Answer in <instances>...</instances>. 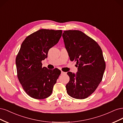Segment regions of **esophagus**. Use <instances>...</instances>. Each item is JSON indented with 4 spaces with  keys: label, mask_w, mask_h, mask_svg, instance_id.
I'll return each mask as SVG.
<instances>
[{
    "label": "esophagus",
    "mask_w": 123,
    "mask_h": 123,
    "mask_svg": "<svg viewBox=\"0 0 123 123\" xmlns=\"http://www.w3.org/2000/svg\"><path fill=\"white\" fill-rule=\"evenodd\" d=\"M61 74H66V73H65V72H62V71H61Z\"/></svg>",
    "instance_id": "obj_1"
}]
</instances>
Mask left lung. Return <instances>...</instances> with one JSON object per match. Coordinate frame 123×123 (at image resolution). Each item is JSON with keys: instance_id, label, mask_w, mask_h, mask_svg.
<instances>
[{"instance_id": "1", "label": "left lung", "mask_w": 123, "mask_h": 123, "mask_svg": "<svg viewBox=\"0 0 123 123\" xmlns=\"http://www.w3.org/2000/svg\"><path fill=\"white\" fill-rule=\"evenodd\" d=\"M62 37L70 61H77L76 74L68 72L66 85L69 96L84 99L92 94L102 81L106 67L100 46L92 38L78 30L63 31Z\"/></svg>"}]
</instances>
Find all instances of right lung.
Wrapping results in <instances>:
<instances>
[{"label":"right lung","instance_id":"obj_1","mask_svg":"<svg viewBox=\"0 0 123 123\" xmlns=\"http://www.w3.org/2000/svg\"><path fill=\"white\" fill-rule=\"evenodd\" d=\"M62 30H39L23 41L16 58L17 77L25 92L36 99L48 98L61 74L55 68L42 67L41 61L47 57L49 49L56 45Z\"/></svg>","mask_w":123,"mask_h":123}]
</instances>
